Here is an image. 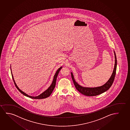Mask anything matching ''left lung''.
Masks as SVG:
<instances>
[{
    "label": "left lung",
    "instance_id": "left-lung-1",
    "mask_svg": "<svg viewBox=\"0 0 130 130\" xmlns=\"http://www.w3.org/2000/svg\"><path fill=\"white\" fill-rule=\"evenodd\" d=\"M114 54H115V66L113 68V71L112 73L111 77L108 80V81L102 86L96 87H83L81 86L80 85H79L77 83L73 76V74L72 72H71V77L73 83L74 84L75 87L80 93H82L83 95L88 96H96L99 94H100L101 93H104L107 90L109 89V88L111 87L112 85L113 84V80L115 77L116 71V68H117V58L115 54V52L113 51Z\"/></svg>",
    "mask_w": 130,
    "mask_h": 130
}]
</instances>
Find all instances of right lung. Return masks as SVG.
<instances>
[{"label": "right lung", "mask_w": 130, "mask_h": 130, "mask_svg": "<svg viewBox=\"0 0 130 130\" xmlns=\"http://www.w3.org/2000/svg\"><path fill=\"white\" fill-rule=\"evenodd\" d=\"M62 68V66L60 67V68H59L58 70H57V71L55 73V75L53 77V80L52 82L51 85H50V86L48 88V89L46 90L45 91H44V92H43L42 93H41L40 94L37 96H36V97H34V96H30L27 94V93H24V92L22 91L21 90H20L18 86H17L16 83L15 82V80H14V77H13V74L12 73V71H11V75H12V79H13V81L14 82V84H15V86H16L17 89L21 93H22L23 95L25 96L26 97H28L30 98L31 99H45L47 97H48L50 96V95L51 94V93H52V92L53 91V90L55 88V86H56V80H57V77L58 76L59 73L60 71V70L61 69V68Z\"/></svg>", "instance_id": "obj_1"}]
</instances>
